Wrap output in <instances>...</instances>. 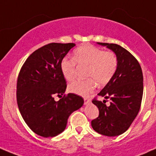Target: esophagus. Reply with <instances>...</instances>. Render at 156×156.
<instances>
[{
    "label": "esophagus",
    "instance_id": "obj_1",
    "mask_svg": "<svg viewBox=\"0 0 156 156\" xmlns=\"http://www.w3.org/2000/svg\"><path fill=\"white\" fill-rule=\"evenodd\" d=\"M84 104H87V103H90V99L89 97H84Z\"/></svg>",
    "mask_w": 156,
    "mask_h": 156
}]
</instances>
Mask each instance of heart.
Segmentation results:
<instances>
[{
    "label": "heart",
    "mask_w": 156,
    "mask_h": 156,
    "mask_svg": "<svg viewBox=\"0 0 156 156\" xmlns=\"http://www.w3.org/2000/svg\"><path fill=\"white\" fill-rule=\"evenodd\" d=\"M76 63L87 66V79L76 80L69 85V91L81 96H87L98 85L109 82L117 71L118 57L113 51H105L90 44H84L74 50L73 59H63L60 69L64 78L71 81L75 78Z\"/></svg>",
    "instance_id": "heart-1"
}]
</instances>
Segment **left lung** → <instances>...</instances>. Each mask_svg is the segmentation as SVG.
I'll list each match as a JSON object with an SVG mask.
<instances>
[{
  "mask_svg": "<svg viewBox=\"0 0 156 156\" xmlns=\"http://www.w3.org/2000/svg\"><path fill=\"white\" fill-rule=\"evenodd\" d=\"M98 44L113 50L119 64L113 78L97 95L106 100L93 99L92 103L99 108V115L91 121V126L102 135L119 136L130 127L140 108L144 93L142 69L137 59L120 45ZM108 98L109 106L105 105Z\"/></svg>",
  "mask_w": 156,
  "mask_h": 156,
  "instance_id": "obj_1",
  "label": "left lung"
}]
</instances>
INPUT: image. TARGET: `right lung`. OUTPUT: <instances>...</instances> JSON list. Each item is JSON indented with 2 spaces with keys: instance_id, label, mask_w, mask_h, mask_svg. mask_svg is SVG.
Returning a JSON list of instances; mask_svg holds the SVG:
<instances>
[{
  "instance_id": "1",
  "label": "right lung",
  "mask_w": 156,
  "mask_h": 156,
  "mask_svg": "<svg viewBox=\"0 0 156 156\" xmlns=\"http://www.w3.org/2000/svg\"><path fill=\"white\" fill-rule=\"evenodd\" d=\"M74 43H50L33 52L19 73L16 100L23 119L33 132L53 137L65 130L69 115L82 106L84 100L75 94H64L66 80L60 69L62 59Z\"/></svg>"
}]
</instances>
